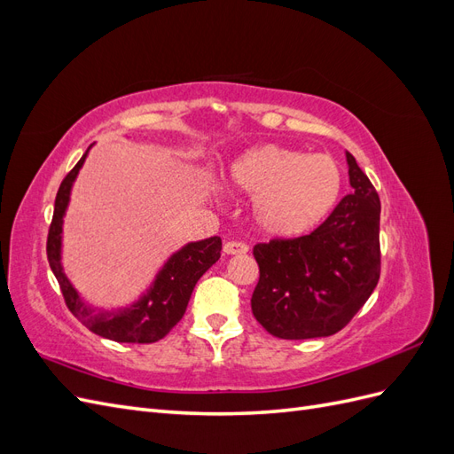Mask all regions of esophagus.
Here are the masks:
<instances>
[{"label":"esophagus","instance_id":"obj_1","mask_svg":"<svg viewBox=\"0 0 454 454\" xmlns=\"http://www.w3.org/2000/svg\"><path fill=\"white\" fill-rule=\"evenodd\" d=\"M248 250H250L248 244L242 242V240H229V242H225V246H223V252H225L227 255H239V254H246Z\"/></svg>","mask_w":454,"mask_h":454}]
</instances>
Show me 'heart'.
I'll list each match as a JSON object with an SVG mask.
<instances>
[{
  "label": "heart",
  "instance_id": "b5f03b06",
  "mask_svg": "<svg viewBox=\"0 0 454 454\" xmlns=\"http://www.w3.org/2000/svg\"><path fill=\"white\" fill-rule=\"evenodd\" d=\"M229 182L254 197V217L267 235L297 239L320 227L342 193V170L327 155L261 145L239 157Z\"/></svg>",
  "mask_w": 454,
  "mask_h": 454
}]
</instances>
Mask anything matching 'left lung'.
<instances>
[{
  "instance_id": "1",
  "label": "left lung",
  "mask_w": 454,
  "mask_h": 454,
  "mask_svg": "<svg viewBox=\"0 0 454 454\" xmlns=\"http://www.w3.org/2000/svg\"><path fill=\"white\" fill-rule=\"evenodd\" d=\"M352 193L305 237L254 246L259 280L252 312L278 339H314L340 332L373 294L380 277V200L347 153Z\"/></svg>"
}]
</instances>
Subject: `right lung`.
<instances>
[{
	"instance_id": "add662e5",
	"label": "right lung",
	"mask_w": 454,
	"mask_h": 454,
	"mask_svg": "<svg viewBox=\"0 0 454 454\" xmlns=\"http://www.w3.org/2000/svg\"><path fill=\"white\" fill-rule=\"evenodd\" d=\"M85 159L87 153L67 172L59 187L57 199H54L52 222L47 237L49 265L60 284L66 307L92 333L117 342H138V345L155 342L184 318L195 284L222 257V239L212 237L200 242H191L174 254L159 272L151 290L132 307L112 312L89 307L81 301L60 265L62 217L67 208V200H70L72 184Z\"/></svg>"
}]
</instances>
